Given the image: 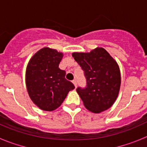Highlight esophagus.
<instances>
[{"label":"esophagus","instance_id":"34e87169","mask_svg":"<svg viewBox=\"0 0 147 147\" xmlns=\"http://www.w3.org/2000/svg\"><path fill=\"white\" fill-rule=\"evenodd\" d=\"M73 83H74V85H75V87H76V85H77V80L75 79V80H73Z\"/></svg>","mask_w":147,"mask_h":147}]
</instances>
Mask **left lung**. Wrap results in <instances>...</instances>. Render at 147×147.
Masks as SVG:
<instances>
[{"instance_id": "left-lung-1", "label": "left lung", "mask_w": 147, "mask_h": 147, "mask_svg": "<svg viewBox=\"0 0 147 147\" xmlns=\"http://www.w3.org/2000/svg\"><path fill=\"white\" fill-rule=\"evenodd\" d=\"M72 55L86 79V86L76 88L85 107L94 113L110 108L117 98L121 85L120 70L116 62L102 48Z\"/></svg>"}]
</instances>
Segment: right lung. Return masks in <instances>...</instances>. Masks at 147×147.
<instances>
[{
  "mask_svg": "<svg viewBox=\"0 0 147 147\" xmlns=\"http://www.w3.org/2000/svg\"><path fill=\"white\" fill-rule=\"evenodd\" d=\"M62 53L49 48L37 51L28 62L26 73L28 93L34 103L45 111L59 107L70 90L75 88L59 68Z\"/></svg>",
  "mask_w": 147,
  "mask_h": 147,
  "instance_id": "right-lung-1",
  "label": "right lung"
}]
</instances>
